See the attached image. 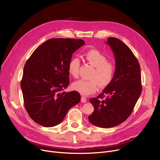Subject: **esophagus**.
<instances>
[{
  "label": "esophagus",
  "mask_w": 160,
  "mask_h": 160,
  "mask_svg": "<svg viewBox=\"0 0 160 160\" xmlns=\"http://www.w3.org/2000/svg\"><path fill=\"white\" fill-rule=\"evenodd\" d=\"M81 102H83V103H85V102H87V99H86V97H81Z\"/></svg>",
  "instance_id": "esophagus-1"
}]
</instances>
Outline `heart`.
<instances>
[{
    "mask_svg": "<svg viewBox=\"0 0 160 160\" xmlns=\"http://www.w3.org/2000/svg\"><path fill=\"white\" fill-rule=\"evenodd\" d=\"M86 60L95 67L91 74V80L80 79L72 83V87L83 95L93 94L97 91L98 84L105 88L110 84L114 77L115 67L114 64L107 61V57L100 50L91 49L83 54ZM80 60L77 58H71L68 63V72L74 78L78 76Z\"/></svg>",
    "mask_w": 160,
    "mask_h": 160,
    "instance_id": "1",
    "label": "heart"
}]
</instances>
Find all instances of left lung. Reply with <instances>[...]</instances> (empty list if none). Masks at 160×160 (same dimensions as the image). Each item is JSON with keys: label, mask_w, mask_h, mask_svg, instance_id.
Listing matches in <instances>:
<instances>
[{"label": "left lung", "mask_w": 160, "mask_h": 160, "mask_svg": "<svg viewBox=\"0 0 160 160\" xmlns=\"http://www.w3.org/2000/svg\"><path fill=\"white\" fill-rule=\"evenodd\" d=\"M106 43L115 59L114 77L97 98L89 100L94 112L88 118L93 124L108 128L128 119L141 93L142 86L140 65L130 48L115 38H108Z\"/></svg>", "instance_id": "left-lung-1"}]
</instances>
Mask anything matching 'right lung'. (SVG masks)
<instances>
[{
    "mask_svg": "<svg viewBox=\"0 0 160 160\" xmlns=\"http://www.w3.org/2000/svg\"><path fill=\"white\" fill-rule=\"evenodd\" d=\"M84 44L82 39H50L39 46L25 63L21 82L24 104L36 123L54 127L80 101L78 92L63 89L69 84V62Z\"/></svg>",
    "mask_w": 160,
    "mask_h": 160,
    "instance_id": "add662e5",
    "label": "right lung"
}]
</instances>
